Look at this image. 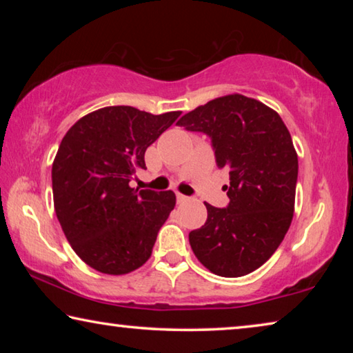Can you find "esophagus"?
<instances>
[{
  "instance_id": "34e87169",
  "label": "esophagus",
  "mask_w": 353,
  "mask_h": 353,
  "mask_svg": "<svg viewBox=\"0 0 353 353\" xmlns=\"http://www.w3.org/2000/svg\"><path fill=\"white\" fill-rule=\"evenodd\" d=\"M187 201H188V196L177 193V202H179V204H183V202H187Z\"/></svg>"
}]
</instances>
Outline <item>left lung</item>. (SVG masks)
<instances>
[{
  "mask_svg": "<svg viewBox=\"0 0 353 353\" xmlns=\"http://www.w3.org/2000/svg\"><path fill=\"white\" fill-rule=\"evenodd\" d=\"M177 126L210 137L218 168L229 170L230 202L207 204V221L190 232V246L208 271L241 277L270 260L290 229L297 154L277 112L260 101L227 94L179 119Z\"/></svg>",
  "mask_w": 353,
  "mask_h": 353,
  "instance_id": "1",
  "label": "left lung"
}]
</instances>
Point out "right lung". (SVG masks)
<instances>
[{"label":"right lung","instance_id":"right-lung-1","mask_svg":"<svg viewBox=\"0 0 353 353\" xmlns=\"http://www.w3.org/2000/svg\"><path fill=\"white\" fill-rule=\"evenodd\" d=\"M179 115L104 107L82 117L62 139L51 171L56 214L71 248L93 270L121 276L151 256L176 194L130 188L129 182L146 170L148 146Z\"/></svg>","mask_w":353,"mask_h":353}]
</instances>
